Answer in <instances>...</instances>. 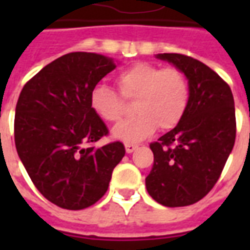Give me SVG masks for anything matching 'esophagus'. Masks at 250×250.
<instances>
[{"label": "esophagus", "instance_id": "34e87169", "mask_svg": "<svg viewBox=\"0 0 250 250\" xmlns=\"http://www.w3.org/2000/svg\"><path fill=\"white\" fill-rule=\"evenodd\" d=\"M125 152L127 154H131V152H134L138 148V145H132V143H125Z\"/></svg>", "mask_w": 250, "mask_h": 250}]
</instances>
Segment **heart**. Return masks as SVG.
<instances>
[{"instance_id":"1","label":"heart","mask_w":250,"mask_h":250,"mask_svg":"<svg viewBox=\"0 0 250 250\" xmlns=\"http://www.w3.org/2000/svg\"><path fill=\"white\" fill-rule=\"evenodd\" d=\"M120 95L136 99V116L120 122L112 136L125 143H136L152 135L158 127L171 130L181 123L190 102V87L185 73L178 68H162L151 62H136L115 76ZM91 108L107 123L122 118L125 104L114 89L98 84L89 93Z\"/></svg>"}]
</instances>
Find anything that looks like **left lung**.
<instances>
[{"instance_id":"1","label":"left lung","mask_w":250,"mask_h":250,"mask_svg":"<svg viewBox=\"0 0 250 250\" xmlns=\"http://www.w3.org/2000/svg\"><path fill=\"white\" fill-rule=\"evenodd\" d=\"M155 57L184 72L190 102L181 123L150 145L154 165L146 188L163 206H188L213 188L233 150L234 99L230 87L204 62L179 53Z\"/></svg>"}]
</instances>
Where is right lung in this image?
I'll return each instance as SVG.
<instances>
[{"mask_svg":"<svg viewBox=\"0 0 250 250\" xmlns=\"http://www.w3.org/2000/svg\"><path fill=\"white\" fill-rule=\"evenodd\" d=\"M116 68L114 59L72 52L45 65L20 93L14 142L32 182L52 204L82 210L103 197L123 143L96 148L108 134L89 104V93Z\"/></svg>","mask_w":250,"mask_h":250,"instance_id":"obj_1","label":"right lung"}]
</instances>
